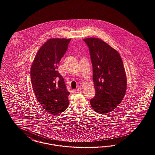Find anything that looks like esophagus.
Segmentation results:
<instances>
[{
  "mask_svg": "<svg viewBox=\"0 0 155 155\" xmlns=\"http://www.w3.org/2000/svg\"><path fill=\"white\" fill-rule=\"evenodd\" d=\"M76 90L77 91H79H79H81V87L78 88H77Z\"/></svg>",
  "mask_w": 155,
  "mask_h": 155,
  "instance_id": "esophagus-1",
  "label": "esophagus"
}]
</instances>
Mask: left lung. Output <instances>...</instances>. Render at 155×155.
I'll return each mask as SVG.
<instances>
[{"label": "left lung", "instance_id": "obj_1", "mask_svg": "<svg viewBox=\"0 0 155 155\" xmlns=\"http://www.w3.org/2000/svg\"><path fill=\"white\" fill-rule=\"evenodd\" d=\"M89 48L93 65L95 94L90 100L98 114L112 112L121 102L127 88V78L119 53L97 38L83 39Z\"/></svg>", "mask_w": 155, "mask_h": 155}]
</instances>
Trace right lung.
Returning a JSON list of instances; mask_svg holds the SVG:
<instances>
[{"label": "right lung", "mask_w": 155, "mask_h": 155, "mask_svg": "<svg viewBox=\"0 0 155 155\" xmlns=\"http://www.w3.org/2000/svg\"><path fill=\"white\" fill-rule=\"evenodd\" d=\"M71 39H51L39 48L31 68L34 93L41 107L57 115L68 108L69 102L65 81L57 71Z\"/></svg>", "instance_id": "obj_1"}]
</instances>
